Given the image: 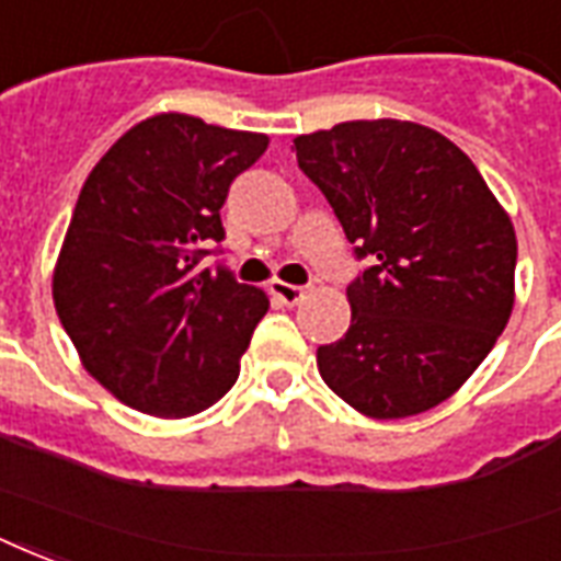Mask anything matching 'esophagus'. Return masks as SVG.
Here are the masks:
<instances>
[{
  "label": "esophagus",
  "instance_id": "obj_1",
  "mask_svg": "<svg viewBox=\"0 0 561 561\" xmlns=\"http://www.w3.org/2000/svg\"><path fill=\"white\" fill-rule=\"evenodd\" d=\"M268 293L277 298V301H284V305H298L301 298L307 296L305 286H296V284H284V280H272L268 286Z\"/></svg>",
  "mask_w": 561,
  "mask_h": 561
}]
</instances>
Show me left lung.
I'll return each mask as SVG.
<instances>
[{
	"label": "left lung",
	"mask_w": 561,
	"mask_h": 561,
	"mask_svg": "<svg viewBox=\"0 0 561 561\" xmlns=\"http://www.w3.org/2000/svg\"><path fill=\"white\" fill-rule=\"evenodd\" d=\"M293 145L357 260L373 263L345 289L352 325L319 345V376L376 420L440 405L512 316V218L465 150L428 126L345 121Z\"/></svg>",
	"instance_id": "obj_1"
}]
</instances>
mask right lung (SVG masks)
Here are the masks:
<instances>
[{
	"label": "right lung",
	"mask_w": 561,
	"mask_h": 561,
	"mask_svg": "<svg viewBox=\"0 0 561 561\" xmlns=\"http://www.w3.org/2000/svg\"><path fill=\"white\" fill-rule=\"evenodd\" d=\"M265 147L263 133L168 112L124 133L88 174L53 301L82 366L129 408L180 420L236 385L268 298L197 263L225 239L230 183Z\"/></svg>",
	"instance_id": "right-lung-1"
}]
</instances>
